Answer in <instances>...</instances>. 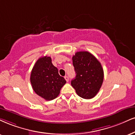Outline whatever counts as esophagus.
Masks as SVG:
<instances>
[{"label": "esophagus", "mask_w": 135, "mask_h": 135, "mask_svg": "<svg viewBox=\"0 0 135 135\" xmlns=\"http://www.w3.org/2000/svg\"><path fill=\"white\" fill-rule=\"evenodd\" d=\"M64 79H66V81H67V82H68V81H69V77H68V76H64Z\"/></svg>", "instance_id": "1"}]
</instances>
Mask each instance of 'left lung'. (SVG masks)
<instances>
[{
    "instance_id": "8db88e82",
    "label": "left lung",
    "mask_w": 135,
    "mask_h": 135,
    "mask_svg": "<svg viewBox=\"0 0 135 135\" xmlns=\"http://www.w3.org/2000/svg\"><path fill=\"white\" fill-rule=\"evenodd\" d=\"M76 73L71 85L77 94L84 99L94 98L102 86L104 72L101 63L88 51H79L73 56Z\"/></svg>"
}]
</instances>
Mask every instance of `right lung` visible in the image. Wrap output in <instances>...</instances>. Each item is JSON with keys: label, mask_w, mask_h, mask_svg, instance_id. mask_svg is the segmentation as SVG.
Listing matches in <instances>:
<instances>
[{"label": "right lung", "mask_w": 135, "mask_h": 135, "mask_svg": "<svg viewBox=\"0 0 135 135\" xmlns=\"http://www.w3.org/2000/svg\"><path fill=\"white\" fill-rule=\"evenodd\" d=\"M33 90L47 101L57 98L66 81L58 73V69L52 63L51 57L44 56L36 61L31 74Z\"/></svg>", "instance_id": "right-lung-1"}]
</instances>
